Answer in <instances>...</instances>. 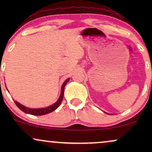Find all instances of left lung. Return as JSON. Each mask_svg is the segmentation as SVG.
<instances>
[{
	"label": "left lung",
	"instance_id": "8db88e82",
	"mask_svg": "<svg viewBox=\"0 0 152 152\" xmlns=\"http://www.w3.org/2000/svg\"><path fill=\"white\" fill-rule=\"evenodd\" d=\"M107 114H108V113H107Z\"/></svg>",
	"mask_w": 152,
	"mask_h": 152
}]
</instances>
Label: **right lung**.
<instances>
[{"label":"right lung","instance_id":"add662e5","mask_svg":"<svg viewBox=\"0 0 152 152\" xmlns=\"http://www.w3.org/2000/svg\"><path fill=\"white\" fill-rule=\"evenodd\" d=\"M68 81H69V78L67 79L65 82H64L63 85L61 86V95L58 99V100L56 102L55 104H53V105L50 106V107H48L46 108H41V109H30V108L26 107L25 106L20 104V103H18V102L14 101L16 105L17 106L18 109H20L22 111H23L24 113L31 114V115H45V114H48L49 113H51L53 111H55L56 109H57L58 107L60 105V104L61 103L62 99H63L64 97V87H65L66 83H67Z\"/></svg>","mask_w":152,"mask_h":152}]
</instances>
